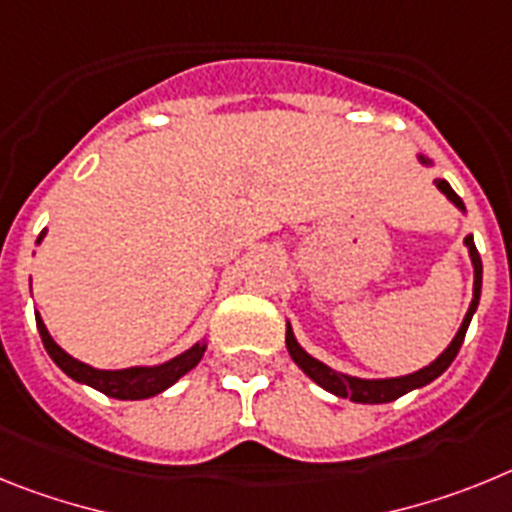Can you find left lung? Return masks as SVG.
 <instances>
[{
	"mask_svg": "<svg viewBox=\"0 0 512 512\" xmlns=\"http://www.w3.org/2000/svg\"><path fill=\"white\" fill-rule=\"evenodd\" d=\"M420 159H422V164H430L425 157H420ZM435 185H438V190L446 195L448 201H453L456 206L461 208V211H464V203H461L459 195L453 193V188L448 185L446 180H435ZM466 247H469L471 262H474V299H471L469 311H466L464 322H461L459 332H456V337L451 340V345H448V348L443 350V353L438 355L433 363H430V366L420 368V371L410 373V376H399V379H376V381L353 379V376H345V373L332 371L330 366H324V363H319L317 358H311L309 353H304L299 342H296V337H293L291 327H288L286 348H288V353H291L293 361H296V366H299L311 381H317L322 389L332 391V394H337V397H342V399H353V402H361V404L394 402V399H399L402 394H407V391L420 389V386H425V384H430L433 379H438V376H441V373L451 366L453 358H456V353H459L461 342H464V337H466V330H469L471 317H474V311H477L479 293H482V257H479L477 247H474V239L471 237H466Z\"/></svg>",
	"mask_w": 512,
	"mask_h": 512,
	"instance_id": "1",
	"label": "left lung"
}]
</instances>
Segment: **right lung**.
<instances>
[{"mask_svg": "<svg viewBox=\"0 0 512 512\" xmlns=\"http://www.w3.org/2000/svg\"><path fill=\"white\" fill-rule=\"evenodd\" d=\"M43 237V231H41ZM38 237V242H41ZM35 322H38V332H41V340H43V348L48 350V355L53 358V363L71 376L74 381H82V384L92 386V389L102 391V394H108V397L115 399H146V397H154L159 391L170 389L180 376L190 371V368L198 366V361L203 358L206 353V345H195L190 348L188 353L177 355L172 358L170 363H162V366H154V368H123V371H97V368L87 366V363L77 361V358H71L69 353L56 345L48 335L46 324L43 319L35 314Z\"/></svg>", "mask_w": 512, "mask_h": 512, "instance_id": "1", "label": "right lung"}]
</instances>
